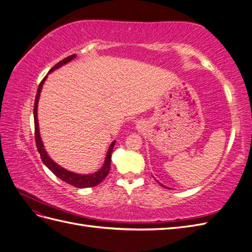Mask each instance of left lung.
Returning <instances> with one entry per match:
<instances>
[{
    "mask_svg": "<svg viewBox=\"0 0 252 252\" xmlns=\"http://www.w3.org/2000/svg\"><path fill=\"white\" fill-rule=\"evenodd\" d=\"M159 185H161V186H163V187H165V188H168V187H166V186H164L163 184H161V183H159Z\"/></svg>",
    "mask_w": 252,
    "mask_h": 252,
    "instance_id": "left-lung-1",
    "label": "left lung"
}]
</instances>
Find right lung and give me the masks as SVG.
<instances>
[{
	"mask_svg": "<svg viewBox=\"0 0 252 252\" xmlns=\"http://www.w3.org/2000/svg\"><path fill=\"white\" fill-rule=\"evenodd\" d=\"M75 55L73 56H69L65 58L64 60L61 61L57 65H55V67H52L51 69L49 70L48 73L55 71L56 69H59L60 67H62L63 65L69 63L70 61H72L73 59H75ZM47 79V75L43 79V81L40 83L39 88H37L36 91V95H35V101H34V109H33V117H34V129H35V142H36V147H37V151L41 156V159L42 162L45 164V166L47 167L49 170H51V172L53 174H56L59 179H61L62 181L68 183L72 186H75L78 188H87V187H94L96 186L100 183L107 177V174L109 173L110 170V159H111V154H112V149L114 147V144H116V141L111 142V144L109 145V148L107 154H106V158L103 166L101 167L100 169L97 171L94 172V173H88V174H82V173H75L73 171H69L65 168H63L62 166H60L59 164H57L53 159L48 156L46 149L44 148V144L43 141L41 139L40 135V129H39V120H37V104H39V100H40V94L41 91L43 88V85L45 81Z\"/></svg>",
	"mask_w": 252,
	"mask_h": 252,
	"instance_id": "add662e5",
	"label": "right lung"
}]
</instances>
